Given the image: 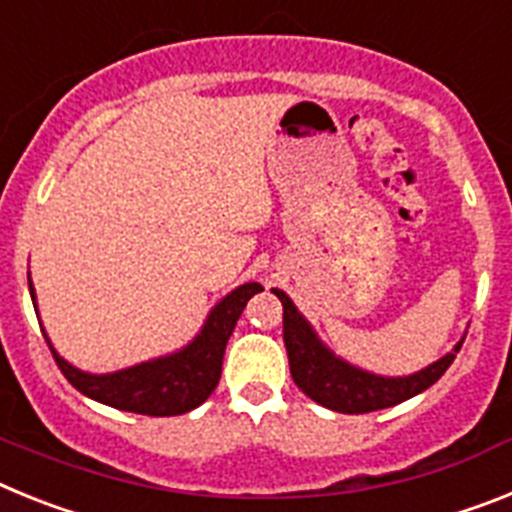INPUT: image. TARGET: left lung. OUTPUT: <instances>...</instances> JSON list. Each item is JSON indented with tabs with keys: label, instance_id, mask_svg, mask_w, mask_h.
Returning <instances> with one entry per match:
<instances>
[{
	"label": "left lung",
	"instance_id": "1",
	"mask_svg": "<svg viewBox=\"0 0 512 512\" xmlns=\"http://www.w3.org/2000/svg\"><path fill=\"white\" fill-rule=\"evenodd\" d=\"M273 293L283 304V342H286L293 381L306 397L342 415L376 412L415 397L441 379L464 342L459 340L456 348L443 355L441 361L430 363L428 368L410 376H379L342 361L340 355L332 353L319 340L314 327L301 317V311L293 306L286 293L278 288H273Z\"/></svg>",
	"mask_w": 512,
	"mask_h": 512
}]
</instances>
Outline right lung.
<instances>
[{
	"instance_id": "add662e5",
	"label": "right lung",
	"mask_w": 512,
	"mask_h": 512,
	"mask_svg": "<svg viewBox=\"0 0 512 512\" xmlns=\"http://www.w3.org/2000/svg\"><path fill=\"white\" fill-rule=\"evenodd\" d=\"M260 291V283H244V286L234 288L213 306L203 330L185 348L115 373L97 376V373L79 371L53 350L48 335L43 337H46L61 373L74 389L82 391L84 397L108 404L115 410L136 412V415H185L213 394L221 379L226 342L237 327V319L242 317L247 301ZM30 299H33V306H38L35 304L33 283H30Z\"/></svg>"
}]
</instances>
